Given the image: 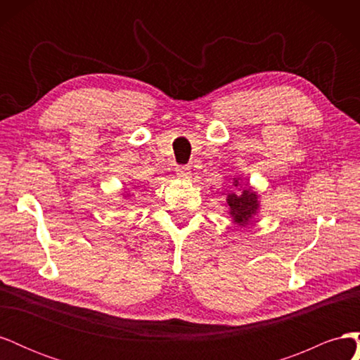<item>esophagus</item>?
Masks as SVG:
<instances>
[{
    "label": "esophagus",
    "instance_id": "esophagus-1",
    "mask_svg": "<svg viewBox=\"0 0 360 360\" xmlns=\"http://www.w3.org/2000/svg\"><path fill=\"white\" fill-rule=\"evenodd\" d=\"M176 174L180 180H188V179H191V168L188 165H180V167H177Z\"/></svg>",
    "mask_w": 360,
    "mask_h": 360
}]
</instances>
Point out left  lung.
<instances>
[{
    "instance_id": "8db88e82",
    "label": "left lung",
    "mask_w": 360,
    "mask_h": 360,
    "mask_svg": "<svg viewBox=\"0 0 360 360\" xmlns=\"http://www.w3.org/2000/svg\"><path fill=\"white\" fill-rule=\"evenodd\" d=\"M242 184L245 183L240 181V179L234 180V186H240V189L228 195L226 202L230 205V214L233 216L234 222H237L238 225H246L249 219H252V216L257 213L259 205L257 193L249 188L243 189Z\"/></svg>"
}]
</instances>
